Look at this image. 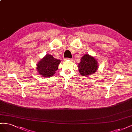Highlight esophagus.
I'll use <instances>...</instances> for the list:
<instances>
[{
	"mask_svg": "<svg viewBox=\"0 0 132 132\" xmlns=\"http://www.w3.org/2000/svg\"><path fill=\"white\" fill-rule=\"evenodd\" d=\"M65 59V60H70V61H71V59H70V58H66Z\"/></svg>",
	"mask_w": 132,
	"mask_h": 132,
	"instance_id": "34e87169",
	"label": "esophagus"
}]
</instances>
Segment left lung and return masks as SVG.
Masks as SVG:
<instances>
[{"label": "left lung", "instance_id": "obj_1", "mask_svg": "<svg viewBox=\"0 0 132 132\" xmlns=\"http://www.w3.org/2000/svg\"><path fill=\"white\" fill-rule=\"evenodd\" d=\"M78 68L81 75L86 77L96 73L98 69V64L94 57L86 54L81 58Z\"/></svg>", "mask_w": 132, "mask_h": 132}]
</instances>
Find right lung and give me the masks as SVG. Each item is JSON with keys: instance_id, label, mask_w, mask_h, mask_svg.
Wrapping results in <instances>:
<instances>
[{"instance_id": "right-lung-1", "label": "right lung", "mask_w": 132, "mask_h": 132, "mask_svg": "<svg viewBox=\"0 0 132 132\" xmlns=\"http://www.w3.org/2000/svg\"><path fill=\"white\" fill-rule=\"evenodd\" d=\"M60 62L61 60L53 58L52 55L47 54L37 64V69L38 73L42 77H52L57 70Z\"/></svg>"}]
</instances>
